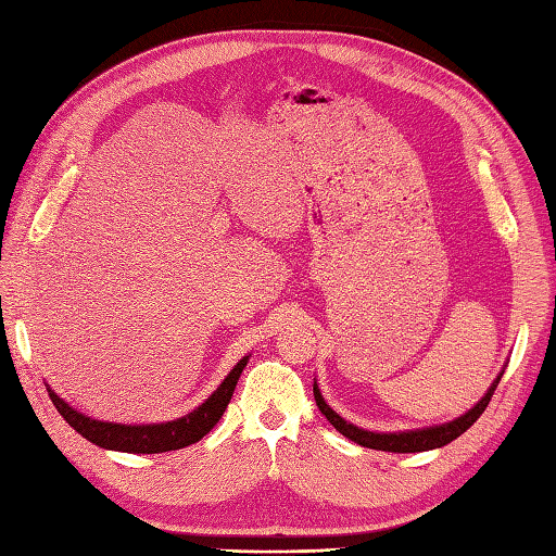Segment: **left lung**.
Here are the masks:
<instances>
[{
	"mask_svg": "<svg viewBox=\"0 0 556 556\" xmlns=\"http://www.w3.org/2000/svg\"><path fill=\"white\" fill-rule=\"evenodd\" d=\"M503 377V374H501ZM501 377L491 383V388L486 390V395L479 400L475 407L463 414L460 418L452 424H444V426H434V428H424V430H409V432H369L357 428L349 421H343V418L332 412V407L323 400L320 395V388L318 383H313V395H315V404H318V409L325 414V418L329 424H332L343 438H349L351 442L359 444V446H367V448H379V452H393V454H416V452H430V448H440L448 442H454L456 438L468 430L479 416L484 414V409L489 407L493 390L501 383Z\"/></svg>",
	"mask_w": 556,
	"mask_h": 556,
	"instance_id": "1",
	"label": "left lung"
}]
</instances>
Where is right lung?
Segmentation results:
<instances>
[{
  "mask_svg": "<svg viewBox=\"0 0 556 556\" xmlns=\"http://www.w3.org/2000/svg\"><path fill=\"white\" fill-rule=\"evenodd\" d=\"M245 365H248V357H243L241 363L229 371V377L222 381V386L201 404L199 409L177 418V421L154 424V426L102 424V421H96V418H88L79 412H74L67 402H63L53 393L51 388L47 390L60 416H63L65 421L88 442H93L102 448H114V452H126V454H163V452H175V448H185L193 442H199L215 428L224 409L229 407L236 383L241 379V371Z\"/></svg>",
  "mask_w": 556,
  "mask_h": 556,
  "instance_id": "right-lung-1",
  "label": "right lung"
}]
</instances>
